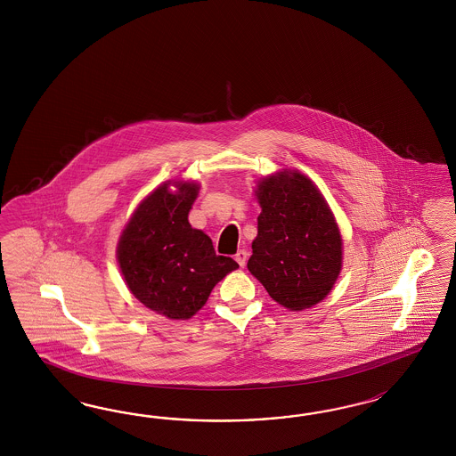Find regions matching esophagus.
Instances as JSON below:
<instances>
[{
	"label": "esophagus",
	"instance_id": "obj_1",
	"mask_svg": "<svg viewBox=\"0 0 456 456\" xmlns=\"http://www.w3.org/2000/svg\"><path fill=\"white\" fill-rule=\"evenodd\" d=\"M248 256V250H244V248H240V250L235 254V261H237V264H239L240 267H244V265H246Z\"/></svg>",
	"mask_w": 456,
	"mask_h": 456
}]
</instances>
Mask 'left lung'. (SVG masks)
<instances>
[{"label":"left lung","instance_id":"8db88e82","mask_svg":"<svg viewBox=\"0 0 456 456\" xmlns=\"http://www.w3.org/2000/svg\"><path fill=\"white\" fill-rule=\"evenodd\" d=\"M248 269L290 311L322 301L341 271V234L316 185L299 172L264 179Z\"/></svg>","mask_w":456,"mask_h":456}]
</instances>
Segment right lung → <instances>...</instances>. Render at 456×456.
Here are the masks:
<instances>
[{
  "instance_id": "add662e5",
  "label": "right lung",
  "mask_w": 456,
  "mask_h": 456,
  "mask_svg": "<svg viewBox=\"0 0 456 456\" xmlns=\"http://www.w3.org/2000/svg\"><path fill=\"white\" fill-rule=\"evenodd\" d=\"M199 187L164 183L135 210L118 244V263L128 289L159 314L189 319L206 304L214 286L239 267L217 256L212 240L189 224Z\"/></svg>"
}]
</instances>
